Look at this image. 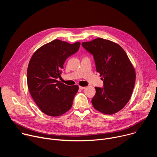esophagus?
Masks as SVG:
<instances>
[{"mask_svg":"<svg viewBox=\"0 0 157 157\" xmlns=\"http://www.w3.org/2000/svg\"><path fill=\"white\" fill-rule=\"evenodd\" d=\"M79 88L80 89H82H82H84L86 88V87H83V86H79Z\"/></svg>","mask_w":157,"mask_h":157,"instance_id":"34e87169","label":"esophagus"}]
</instances>
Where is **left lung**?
<instances>
[{
    "instance_id": "left-lung-1",
    "label": "left lung",
    "mask_w": 157,
    "mask_h": 157,
    "mask_svg": "<svg viewBox=\"0 0 157 157\" xmlns=\"http://www.w3.org/2000/svg\"><path fill=\"white\" fill-rule=\"evenodd\" d=\"M83 48L93 55L97 72L104 87H96L93 107L105 114H114L127 104L136 82V71L128 56L118 44L97 38L82 42Z\"/></svg>"
}]
</instances>
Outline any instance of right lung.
I'll list each match as a JSON object with an SVG mask.
<instances>
[{"label": "right lung", "mask_w": 157, "mask_h": 157, "mask_svg": "<svg viewBox=\"0 0 157 157\" xmlns=\"http://www.w3.org/2000/svg\"><path fill=\"white\" fill-rule=\"evenodd\" d=\"M80 44L54 40L38 48L30 60L27 74L29 92L40 110L49 116H61L73 105L78 86H67L57 79L61 78L66 59L78 51Z\"/></svg>", "instance_id": "1"}]
</instances>
